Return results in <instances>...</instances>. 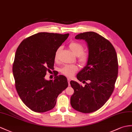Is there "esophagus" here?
<instances>
[{"mask_svg": "<svg viewBox=\"0 0 132 132\" xmlns=\"http://www.w3.org/2000/svg\"><path fill=\"white\" fill-rule=\"evenodd\" d=\"M70 81H71V80H70V78H68V86H70Z\"/></svg>", "mask_w": 132, "mask_h": 132, "instance_id": "esophagus-1", "label": "esophagus"}]
</instances>
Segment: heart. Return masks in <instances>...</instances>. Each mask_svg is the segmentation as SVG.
I'll list each match as a JSON object with an SVG mask.
<instances>
[{
  "label": "heart",
  "instance_id": "heart-1",
  "mask_svg": "<svg viewBox=\"0 0 132 132\" xmlns=\"http://www.w3.org/2000/svg\"><path fill=\"white\" fill-rule=\"evenodd\" d=\"M69 49L74 55L78 56V60L80 63L83 65L86 64L88 60V54L83 52V47L81 44L77 42H72L69 45ZM60 49L61 48L59 47L56 51L55 54V60L58 59ZM77 70H78V67L75 65H66L61 69V72L66 76L72 77Z\"/></svg>",
  "mask_w": 132,
  "mask_h": 132
}]
</instances>
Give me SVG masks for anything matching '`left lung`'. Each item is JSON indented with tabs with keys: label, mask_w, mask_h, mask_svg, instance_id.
<instances>
[{
	"label": "left lung",
	"mask_w": 132,
	"mask_h": 132,
	"mask_svg": "<svg viewBox=\"0 0 132 132\" xmlns=\"http://www.w3.org/2000/svg\"><path fill=\"white\" fill-rule=\"evenodd\" d=\"M83 40L88 50L86 65L77 75L79 81H87L84 87L71 81L74 94L70 104L76 110L90 113L100 109L114 91L118 73L117 53L111 43L94 32H86L76 36Z\"/></svg>",
	"instance_id": "1"
}]
</instances>
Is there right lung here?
<instances>
[{
  "label": "right lung",
  "mask_w": 132,
  "mask_h": 132,
  "mask_svg": "<svg viewBox=\"0 0 132 132\" xmlns=\"http://www.w3.org/2000/svg\"><path fill=\"white\" fill-rule=\"evenodd\" d=\"M69 35L37 33L22 41L16 51L13 65L15 88L23 103L35 112L53 109L57 96L68 86L63 75L54 80L45 76L54 69L56 51Z\"/></svg>",
  "instance_id": "obj_1"
}]
</instances>
